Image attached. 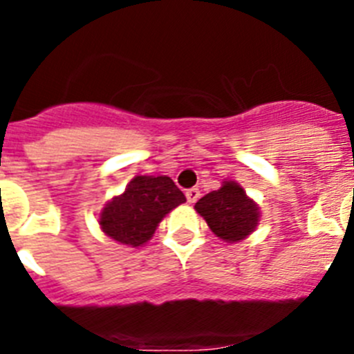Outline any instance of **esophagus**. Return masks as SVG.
<instances>
[{
    "label": "esophagus",
    "instance_id": "1",
    "mask_svg": "<svg viewBox=\"0 0 354 354\" xmlns=\"http://www.w3.org/2000/svg\"><path fill=\"white\" fill-rule=\"evenodd\" d=\"M186 198L189 204H195L196 200L200 198V189L198 187H192V189H187L186 192Z\"/></svg>",
    "mask_w": 354,
    "mask_h": 354
}]
</instances>
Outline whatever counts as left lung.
Listing matches in <instances>:
<instances>
[{
	"label": "left lung",
	"mask_w": 354,
	"mask_h": 354,
	"mask_svg": "<svg viewBox=\"0 0 354 354\" xmlns=\"http://www.w3.org/2000/svg\"><path fill=\"white\" fill-rule=\"evenodd\" d=\"M195 209L204 216L212 232L227 243H237L250 236L261 216L257 204L234 180H225L218 192L202 196Z\"/></svg>",
	"instance_id": "1"
}]
</instances>
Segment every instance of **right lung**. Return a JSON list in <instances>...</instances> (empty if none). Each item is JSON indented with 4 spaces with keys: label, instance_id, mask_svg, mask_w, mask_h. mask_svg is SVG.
I'll return each mask as SVG.
<instances>
[{
    "label": "right lung",
    "instance_id": "right-lung-1",
    "mask_svg": "<svg viewBox=\"0 0 354 354\" xmlns=\"http://www.w3.org/2000/svg\"><path fill=\"white\" fill-rule=\"evenodd\" d=\"M184 202V193L167 175H138L126 192L104 205L99 225L106 236L136 248L145 245L162 218Z\"/></svg>",
    "mask_w": 354,
    "mask_h": 354
}]
</instances>
